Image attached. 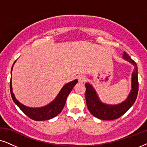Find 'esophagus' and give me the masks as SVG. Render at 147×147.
I'll return each instance as SVG.
<instances>
[{"instance_id": "34e87169", "label": "esophagus", "mask_w": 147, "mask_h": 147, "mask_svg": "<svg viewBox=\"0 0 147 147\" xmlns=\"http://www.w3.org/2000/svg\"><path fill=\"white\" fill-rule=\"evenodd\" d=\"M78 79H79L80 83H85L87 81V78L84 75H79V77H78Z\"/></svg>"}]
</instances>
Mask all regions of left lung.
<instances>
[{"label": "left lung", "instance_id": "1", "mask_svg": "<svg viewBox=\"0 0 147 147\" xmlns=\"http://www.w3.org/2000/svg\"><path fill=\"white\" fill-rule=\"evenodd\" d=\"M122 58L134 66L131 81L132 89L130 90L126 100L116 105L106 104L100 100L96 91L91 84L89 83L85 84V99L87 106L91 114L100 120H112L120 118L130 108L137 97L138 91L137 65L126 52H124Z\"/></svg>", "mask_w": 147, "mask_h": 147}]
</instances>
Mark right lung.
Masks as SVG:
<instances>
[{
  "instance_id": "add662e5",
  "label": "right lung",
  "mask_w": 147,
  "mask_h": 147,
  "mask_svg": "<svg viewBox=\"0 0 147 147\" xmlns=\"http://www.w3.org/2000/svg\"><path fill=\"white\" fill-rule=\"evenodd\" d=\"M15 61L11 68V78L10 82V91H11V97L15 104L18 106L21 111L25 113L26 116L30 118L32 120L36 121H43L50 120L56 117L57 115L61 112L62 109L65 105L66 98L68 95L71 92L72 89L75 87L76 84L78 83V80L75 79L74 81L65 84L62 88L59 93L56 96L55 99L49 104L41 107H30L25 106V105L21 103L15 97L14 93L12 89V70Z\"/></svg>"
}]
</instances>
